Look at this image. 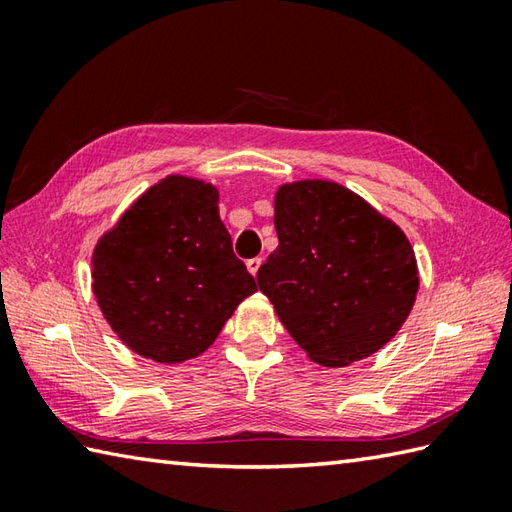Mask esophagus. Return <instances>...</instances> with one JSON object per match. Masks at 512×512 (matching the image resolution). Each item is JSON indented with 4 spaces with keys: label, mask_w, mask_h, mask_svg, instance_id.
I'll list each match as a JSON object with an SVG mask.
<instances>
[{
    "label": "esophagus",
    "mask_w": 512,
    "mask_h": 512,
    "mask_svg": "<svg viewBox=\"0 0 512 512\" xmlns=\"http://www.w3.org/2000/svg\"><path fill=\"white\" fill-rule=\"evenodd\" d=\"M246 266H248V270H250V275H257V270H259V266H262V257H253V259H248L246 262Z\"/></svg>",
    "instance_id": "1"
}]
</instances>
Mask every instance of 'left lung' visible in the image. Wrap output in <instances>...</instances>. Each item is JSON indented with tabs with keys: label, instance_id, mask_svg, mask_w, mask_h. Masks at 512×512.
Segmentation results:
<instances>
[{
	"label": "left lung",
	"instance_id": "obj_1",
	"mask_svg": "<svg viewBox=\"0 0 512 512\" xmlns=\"http://www.w3.org/2000/svg\"><path fill=\"white\" fill-rule=\"evenodd\" d=\"M275 228L257 284L312 363L347 367L394 339L420 273L391 217L339 182L306 178L277 187Z\"/></svg>",
	"mask_w": 512,
	"mask_h": 512
}]
</instances>
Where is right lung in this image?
<instances>
[{
    "label": "right lung",
    "instance_id": "obj_1",
    "mask_svg": "<svg viewBox=\"0 0 512 512\" xmlns=\"http://www.w3.org/2000/svg\"><path fill=\"white\" fill-rule=\"evenodd\" d=\"M215 184L171 173L136 198L92 250V292L134 354L178 365L209 350L255 279L220 220Z\"/></svg>",
    "mask_w": 512,
    "mask_h": 512
}]
</instances>
